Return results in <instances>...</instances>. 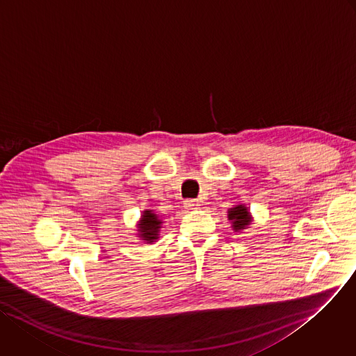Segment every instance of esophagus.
Listing matches in <instances>:
<instances>
[{"instance_id":"esophagus-1","label":"esophagus","mask_w":356,"mask_h":356,"mask_svg":"<svg viewBox=\"0 0 356 356\" xmlns=\"http://www.w3.org/2000/svg\"><path fill=\"white\" fill-rule=\"evenodd\" d=\"M184 207H185L186 210H195V209L199 207V202L195 200V199H188V200L184 202Z\"/></svg>"}]
</instances>
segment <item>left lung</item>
I'll list each match as a JSON object with an SVG mask.
<instances>
[{
	"instance_id": "8db88e82",
	"label": "left lung",
	"mask_w": 356,
	"mask_h": 356,
	"mask_svg": "<svg viewBox=\"0 0 356 356\" xmlns=\"http://www.w3.org/2000/svg\"><path fill=\"white\" fill-rule=\"evenodd\" d=\"M229 220L232 222V227L236 233H240L243 232L244 229H247L251 222H252V218H251V213L250 210L244 206V204H237L232 209H229V215H227Z\"/></svg>"
}]
</instances>
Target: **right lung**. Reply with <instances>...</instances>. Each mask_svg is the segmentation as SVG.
<instances>
[{
  "mask_svg": "<svg viewBox=\"0 0 356 356\" xmlns=\"http://www.w3.org/2000/svg\"><path fill=\"white\" fill-rule=\"evenodd\" d=\"M161 225H163V220L160 219L159 215H156L153 210H145L137 226L138 237L147 244L154 243L159 238Z\"/></svg>",
  "mask_w": 356,
  "mask_h": 356,
  "instance_id": "obj_1",
  "label": "right lung"
}]
</instances>
